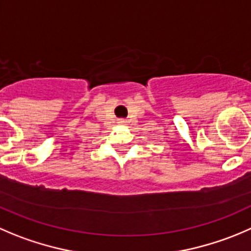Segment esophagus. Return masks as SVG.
<instances>
[{"label":"esophagus","mask_w":251,"mask_h":251,"mask_svg":"<svg viewBox=\"0 0 251 251\" xmlns=\"http://www.w3.org/2000/svg\"><path fill=\"white\" fill-rule=\"evenodd\" d=\"M118 123L119 124H123V125H124V124H126V123H127V121H126V119H119Z\"/></svg>","instance_id":"obj_1"}]
</instances>
